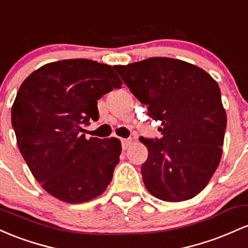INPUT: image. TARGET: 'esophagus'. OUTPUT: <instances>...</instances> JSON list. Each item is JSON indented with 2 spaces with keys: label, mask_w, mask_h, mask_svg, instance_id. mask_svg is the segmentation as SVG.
Wrapping results in <instances>:
<instances>
[{
  "label": "esophagus",
  "mask_w": 248,
  "mask_h": 248,
  "mask_svg": "<svg viewBox=\"0 0 248 248\" xmlns=\"http://www.w3.org/2000/svg\"><path fill=\"white\" fill-rule=\"evenodd\" d=\"M132 139L131 138H125V139H122V145H123V149L124 150H126V149H129L130 146L132 145Z\"/></svg>",
  "instance_id": "obj_1"
}]
</instances>
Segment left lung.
<instances>
[{"mask_svg": "<svg viewBox=\"0 0 248 248\" xmlns=\"http://www.w3.org/2000/svg\"><path fill=\"white\" fill-rule=\"evenodd\" d=\"M130 91L161 122L159 139L147 147L144 184L155 198L178 202L200 193L220 163L226 111L220 89L206 71L169 57L115 65Z\"/></svg>", "mask_w": 248, "mask_h": 248, "instance_id": "obj_1", "label": "left lung"}]
</instances>
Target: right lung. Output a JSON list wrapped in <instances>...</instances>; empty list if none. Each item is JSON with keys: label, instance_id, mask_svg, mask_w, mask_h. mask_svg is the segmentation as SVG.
<instances>
[{"label": "right lung", "instance_id": "add662e5", "mask_svg": "<svg viewBox=\"0 0 248 248\" xmlns=\"http://www.w3.org/2000/svg\"><path fill=\"white\" fill-rule=\"evenodd\" d=\"M111 65L63 60L29 75L12 108L19 152L32 176L69 204L93 200L107 190L119 161L118 138H85L83 125L98 121L97 99L121 88Z\"/></svg>", "mask_w": 248, "mask_h": 248}]
</instances>
